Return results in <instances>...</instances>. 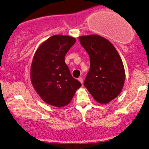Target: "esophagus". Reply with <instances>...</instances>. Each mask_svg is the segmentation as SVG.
I'll return each mask as SVG.
<instances>
[{"label": "esophagus", "instance_id": "esophagus-1", "mask_svg": "<svg viewBox=\"0 0 149 149\" xmlns=\"http://www.w3.org/2000/svg\"><path fill=\"white\" fill-rule=\"evenodd\" d=\"M79 81L81 82V84H83V79H82L81 77L79 78Z\"/></svg>", "mask_w": 149, "mask_h": 149}]
</instances>
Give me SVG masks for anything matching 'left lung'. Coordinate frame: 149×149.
<instances>
[{
  "instance_id": "obj_1",
  "label": "left lung",
  "mask_w": 149,
  "mask_h": 149,
  "mask_svg": "<svg viewBox=\"0 0 149 149\" xmlns=\"http://www.w3.org/2000/svg\"><path fill=\"white\" fill-rule=\"evenodd\" d=\"M79 39L90 58L84 86L97 102L109 103L124 86L125 72L120 56L113 45L101 36L91 34Z\"/></svg>"
}]
</instances>
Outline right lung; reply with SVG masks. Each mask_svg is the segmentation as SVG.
<instances>
[{
    "instance_id": "add662e5",
    "label": "right lung",
    "mask_w": 149,
    "mask_h": 149,
    "mask_svg": "<svg viewBox=\"0 0 149 149\" xmlns=\"http://www.w3.org/2000/svg\"><path fill=\"white\" fill-rule=\"evenodd\" d=\"M76 42L70 36L57 34L42 43L34 53L30 70L33 87L45 102L57 107L68 104L81 84L72 77L65 63Z\"/></svg>"
}]
</instances>
